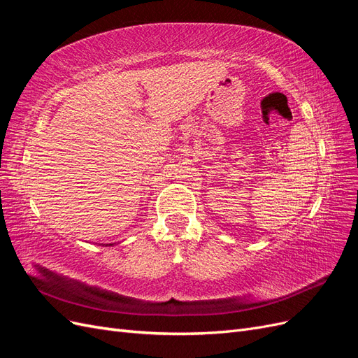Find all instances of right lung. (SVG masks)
Returning <instances> with one entry per match:
<instances>
[{
	"mask_svg": "<svg viewBox=\"0 0 358 358\" xmlns=\"http://www.w3.org/2000/svg\"><path fill=\"white\" fill-rule=\"evenodd\" d=\"M106 246H107V245H106Z\"/></svg>",
	"mask_w": 358,
	"mask_h": 358,
	"instance_id": "right-lung-1",
	"label": "right lung"
}]
</instances>
